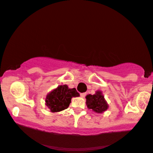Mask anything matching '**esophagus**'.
I'll return each instance as SVG.
<instances>
[{
    "instance_id": "obj_1",
    "label": "esophagus",
    "mask_w": 153,
    "mask_h": 153,
    "mask_svg": "<svg viewBox=\"0 0 153 153\" xmlns=\"http://www.w3.org/2000/svg\"><path fill=\"white\" fill-rule=\"evenodd\" d=\"M86 95H87V93H85V92L81 93V94H80V96L82 97H85Z\"/></svg>"
}]
</instances>
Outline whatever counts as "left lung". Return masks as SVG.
I'll return each instance as SVG.
<instances>
[{
    "label": "left lung",
    "instance_id": "obj_1",
    "mask_svg": "<svg viewBox=\"0 0 153 153\" xmlns=\"http://www.w3.org/2000/svg\"><path fill=\"white\" fill-rule=\"evenodd\" d=\"M87 99V107L89 109H92L94 112L97 113H102L107 110L108 108L107 102H106L104 96L101 91H97L95 94H88L86 97Z\"/></svg>",
    "mask_w": 153,
    "mask_h": 153
}]
</instances>
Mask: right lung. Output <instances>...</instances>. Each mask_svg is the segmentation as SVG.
<instances>
[{
	"instance_id": "add662e5",
	"label": "right lung",
	"mask_w": 153,
	"mask_h": 153,
	"mask_svg": "<svg viewBox=\"0 0 153 153\" xmlns=\"http://www.w3.org/2000/svg\"><path fill=\"white\" fill-rule=\"evenodd\" d=\"M79 96L75 88L69 89L67 85H61L47 95L46 105L52 112H60L68 108L71 98Z\"/></svg>"
}]
</instances>
